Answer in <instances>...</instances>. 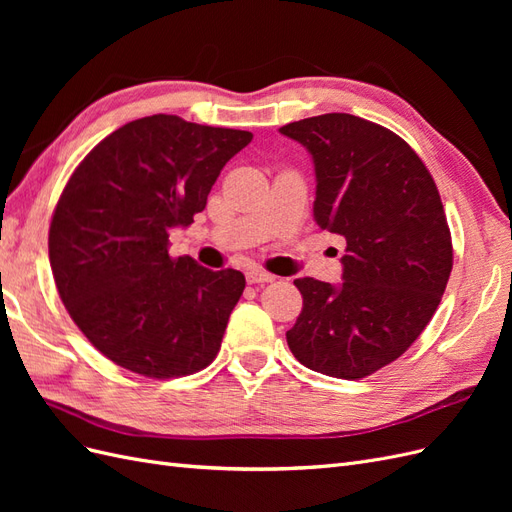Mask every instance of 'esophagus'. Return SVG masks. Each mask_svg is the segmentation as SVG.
<instances>
[{
	"instance_id": "34e87169",
	"label": "esophagus",
	"mask_w": 512,
	"mask_h": 512,
	"mask_svg": "<svg viewBox=\"0 0 512 512\" xmlns=\"http://www.w3.org/2000/svg\"><path fill=\"white\" fill-rule=\"evenodd\" d=\"M245 277H247V284H269L275 280L271 273L262 271V269H250L245 273Z\"/></svg>"
}]
</instances>
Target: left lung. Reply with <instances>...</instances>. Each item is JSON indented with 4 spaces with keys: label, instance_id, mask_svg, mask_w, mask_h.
<instances>
[{
    "label": "left lung",
    "instance_id": "left-lung-1",
    "mask_svg": "<svg viewBox=\"0 0 512 512\" xmlns=\"http://www.w3.org/2000/svg\"><path fill=\"white\" fill-rule=\"evenodd\" d=\"M280 132L312 153L316 224L346 241L342 284L294 280L303 309L288 348L331 378L371 376L416 342L451 277L436 181L404 138L374 121L327 113Z\"/></svg>",
    "mask_w": 512,
    "mask_h": 512
}]
</instances>
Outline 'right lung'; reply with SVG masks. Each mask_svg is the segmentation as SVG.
I'll list each match as a JSON object with an SVG mask.
<instances>
[{
	"label": "right lung",
	"mask_w": 512,
	"mask_h": 512,
	"mask_svg": "<svg viewBox=\"0 0 512 512\" xmlns=\"http://www.w3.org/2000/svg\"><path fill=\"white\" fill-rule=\"evenodd\" d=\"M252 132L151 115L108 134L76 166L49 228L55 286L91 346L145 378L205 369L220 352L241 271L168 254Z\"/></svg>",
	"instance_id": "add662e5"
}]
</instances>
